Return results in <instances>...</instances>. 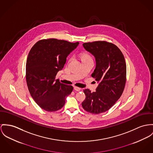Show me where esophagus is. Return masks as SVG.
<instances>
[{
    "label": "esophagus",
    "instance_id": "obj_1",
    "mask_svg": "<svg viewBox=\"0 0 153 153\" xmlns=\"http://www.w3.org/2000/svg\"><path fill=\"white\" fill-rule=\"evenodd\" d=\"M74 89L76 91H79L81 90V88H79V87H74Z\"/></svg>",
    "mask_w": 153,
    "mask_h": 153
}]
</instances>
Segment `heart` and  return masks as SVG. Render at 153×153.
Masks as SVG:
<instances>
[{"mask_svg":"<svg viewBox=\"0 0 153 153\" xmlns=\"http://www.w3.org/2000/svg\"><path fill=\"white\" fill-rule=\"evenodd\" d=\"M81 58H82V60H83V59H92L91 56L89 54H88V53H84V54H82Z\"/></svg>","mask_w":153,"mask_h":153,"instance_id":"1","label":"heart"}]
</instances>
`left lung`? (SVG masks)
Masks as SVG:
<instances>
[{"instance_id": "left-lung-1", "label": "left lung", "mask_w": 153, "mask_h": 153, "mask_svg": "<svg viewBox=\"0 0 153 153\" xmlns=\"http://www.w3.org/2000/svg\"><path fill=\"white\" fill-rule=\"evenodd\" d=\"M82 46L95 57L96 66L91 76L98 85L95 92L84 90L85 98L82 105L87 112L99 114L109 110L123 93L126 65L120 50L112 43L100 41L84 43Z\"/></svg>"}]
</instances>
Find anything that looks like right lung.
Listing matches in <instances>:
<instances>
[{"instance_id": "1", "label": "right lung", "mask_w": 153, "mask_h": 153, "mask_svg": "<svg viewBox=\"0 0 153 153\" xmlns=\"http://www.w3.org/2000/svg\"><path fill=\"white\" fill-rule=\"evenodd\" d=\"M79 44L50 38L38 41L31 49L26 62V82L31 97L44 110L61 109L72 92L71 85L60 83L55 77Z\"/></svg>"}]
</instances>
